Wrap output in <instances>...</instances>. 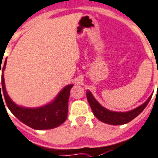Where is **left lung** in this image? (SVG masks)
Here are the masks:
<instances>
[{"label":"left lung","instance_id":"8db88e82","mask_svg":"<svg viewBox=\"0 0 158 158\" xmlns=\"http://www.w3.org/2000/svg\"><path fill=\"white\" fill-rule=\"evenodd\" d=\"M87 98L91 109L93 110V114L96 116L98 119H99L100 121L104 122L106 124L118 125L127 124L132 119H134L136 116L139 115L147 107L149 101L152 98V96L149 97V98L143 104L128 112H114V111H110L109 109L103 108V106L95 99V98L93 96L90 91L88 90L87 91Z\"/></svg>","mask_w":158,"mask_h":158}]
</instances>
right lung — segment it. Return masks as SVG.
Masks as SVG:
<instances>
[{"mask_svg": "<svg viewBox=\"0 0 158 158\" xmlns=\"http://www.w3.org/2000/svg\"><path fill=\"white\" fill-rule=\"evenodd\" d=\"M2 62V60H1ZM6 60L2 68V84H0V101L3 102L2 98H5L6 103L17 118L27 126L35 130H49L60 125L66 120L68 113V100L70 97V90L73 85H68L60 92L52 103L47 105L29 109L17 105L8 96L5 87V81L3 71L5 70ZM1 74V73H0ZM4 104V103H3ZM5 106V105H4Z\"/></svg>", "mask_w": 158, "mask_h": 158, "instance_id": "1", "label": "right lung"}]
</instances>
